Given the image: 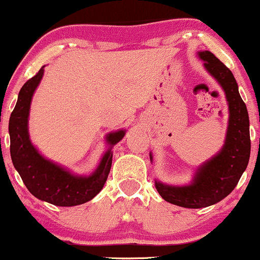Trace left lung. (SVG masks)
<instances>
[{"instance_id": "left-lung-1", "label": "left lung", "mask_w": 260, "mask_h": 260, "mask_svg": "<svg viewBox=\"0 0 260 260\" xmlns=\"http://www.w3.org/2000/svg\"><path fill=\"white\" fill-rule=\"evenodd\" d=\"M198 55L206 71L224 90L229 120L223 148L196 168L189 184L170 185L155 180L156 190L165 201L184 208L208 207L226 198L246 171L251 155L248 111L239 93L235 77L211 52L202 51ZM150 161L152 162L151 152Z\"/></svg>"}]
</instances>
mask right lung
<instances>
[{
  "mask_svg": "<svg viewBox=\"0 0 260 260\" xmlns=\"http://www.w3.org/2000/svg\"><path fill=\"white\" fill-rule=\"evenodd\" d=\"M43 73L45 67L21 87L18 94V102L9 118L11 157L25 186L35 198L54 206L73 207L90 201L103 189L110 173L112 148L122 140L126 129L106 134L108 150L103 155L98 167L89 176L75 174L61 165L46 158L31 143L29 134L31 102Z\"/></svg>",
  "mask_w": 260,
  "mask_h": 260,
  "instance_id": "obj_1",
  "label": "right lung"
}]
</instances>
